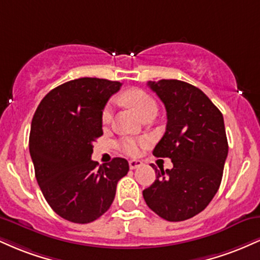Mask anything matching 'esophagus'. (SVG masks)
<instances>
[{
  "label": "esophagus",
  "mask_w": 260,
  "mask_h": 260,
  "mask_svg": "<svg viewBox=\"0 0 260 260\" xmlns=\"http://www.w3.org/2000/svg\"><path fill=\"white\" fill-rule=\"evenodd\" d=\"M142 165H143V162H142V161H139V160H131L129 161V169L131 170L138 169Z\"/></svg>",
  "instance_id": "1"
}]
</instances>
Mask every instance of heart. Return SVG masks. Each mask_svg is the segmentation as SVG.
I'll list each match as a JSON object with an SVG mask.
<instances>
[{
  "label": "heart",
  "instance_id": "b5f03b06",
  "mask_svg": "<svg viewBox=\"0 0 260 260\" xmlns=\"http://www.w3.org/2000/svg\"><path fill=\"white\" fill-rule=\"evenodd\" d=\"M121 101L134 110L140 118H145L150 115H156L157 112V104L153 99L151 95H149L147 91L142 89L133 88L129 90H126L121 95ZM112 118V106L107 104L105 109L103 110L101 115V121L104 124L109 123ZM145 145L144 139H134V138H123L118 143V148L122 153L129 156H137L140 153V149Z\"/></svg>",
  "mask_w": 260,
  "mask_h": 260
}]
</instances>
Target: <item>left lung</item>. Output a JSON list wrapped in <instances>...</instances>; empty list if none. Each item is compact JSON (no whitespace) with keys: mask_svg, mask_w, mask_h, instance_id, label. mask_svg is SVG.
<instances>
[{"mask_svg":"<svg viewBox=\"0 0 260 260\" xmlns=\"http://www.w3.org/2000/svg\"><path fill=\"white\" fill-rule=\"evenodd\" d=\"M148 85L162 101L168 124L153 154L170 157L171 170H155L143 190L147 205L168 221H183L208 207L221 183L229 144L220 110L197 86L177 79Z\"/></svg>","mask_w":260,"mask_h":260,"instance_id":"1","label":"left lung"}]
</instances>
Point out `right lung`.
I'll use <instances>...</instances> for the list:
<instances>
[{
    "label": "right lung",
    "instance_id": "right-lung-1",
    "mask_svg": "<svg viewBox=\"0 0 260 260\" xmlns=\"http://www.w3.org/2000/svg\"><path fill=\"white\" fill-rule=\"evenodd\" d=\"M121 85L70 80L46 94L32 117L29 151L35 177L52 210L71 222L88 223L106 213L129 170L122 157L103 166L91 160L92 143L103 136V110Z\"/></svg>",
    "mask_w": 260,
    "mask_h": 260
}]
</instances>
